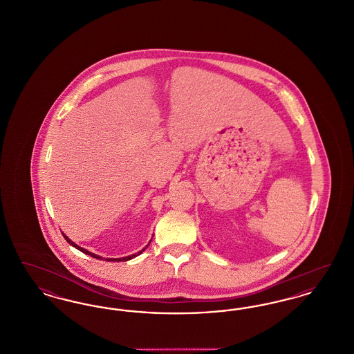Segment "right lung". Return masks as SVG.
<instances>
[{
    "instance_id": "obj_1",
    "label": "right lung",
    "mask_w": 354,
    "mask_h": 354,
    "mask_svg": "<svg viewBox=\"0 0 354 354\" xmlns=\"http://www.w3.org/2000/svg\"><path fill=\"white\" fill-rule=\"evenodd\" d=\"M62 235H64V234H62ZM64 237L66 239V241H68L70 245L75 247V248H77V250H80L81 252L86 253V254H90V256H93V257H95V259H102L101 256H98V254H94V253L88 252V251H86V250H84V248H82V247H78L77 244H74V243H73V241H71V240L68 239V236L64 235ZM145 250H146V248H143L142 251H145ZM142 251H140V252H138V254H140V253H142ZM138 254H131V256H127V257H122V259H106V260H107V261H122V260H123V261H127V260L133 259V257H135V256H138Z\"/></svg>"
}]
</instances>
